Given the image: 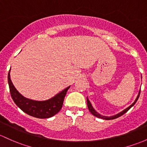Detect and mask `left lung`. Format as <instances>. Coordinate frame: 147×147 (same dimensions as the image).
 Listing matches in <instances>:
<instances>
[{"instance_id":"8db88e82","label":"left lung","mask_w":147,"mask_h":147,"mask_svg":"<svg viewBox=\"0 0 147 147\" xmlns=\"http://www.w3.org/2000/svg\"><path fill=\"white\" fill-rule=\"evenodd\" d=\"M140 92H139L138 95H137V98L135 100V102H134L133 103H132V105L130 106V107H128L127 108H126L125 109H124L123 111L118 113V114L115 115V116H109V117H108V116H102V115L99 114V113H97V112L94 109H93L92 105H91V103L90 102L89 99H88V98H87V104H88V109H89V111H90V113H92V115H94V116H96V117L99 118H102V119H105V120H112V119H115V118H117L118 117H120V116H122V115H123L124 113H125L126 112H127L129 109H130L132 107V106L135 105V104L137 102V99H138L139 97H140Z\"/></svg>"}]
</instances>
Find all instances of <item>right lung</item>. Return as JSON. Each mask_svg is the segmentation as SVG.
Instances as JSON below:
<instances>
[{
    "label": "right lung",
    "mask_w": 147,
    "mask_h": 147,
    "mask_svg": "<svg viewBox=\"0 0 147 147\" xmlns=\"http://www.w3.org/2000/svg\"><path fill=\"white\" fill-rule=\"evenodd\" d=\"M9 71L7 76L11 97L16 105L24 112L31 116L38 118H48L55 116L60 111L64 97L70 86L58 93L53 98L45 101H35L23 97L12 84Z\"/></svg>",
    "instance_id": "right-lung-1"
}]
</instances>
